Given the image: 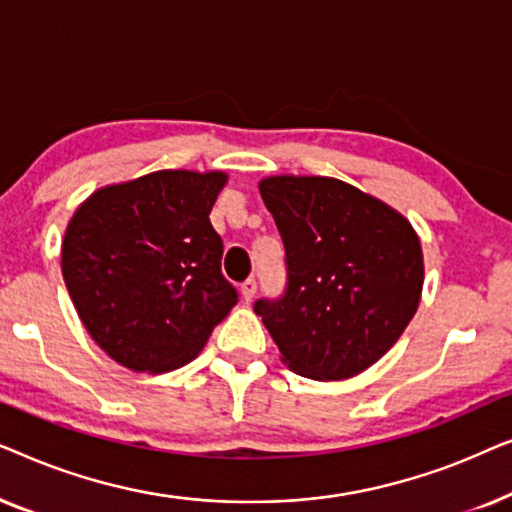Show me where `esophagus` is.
<instances>
[{"mask_svg":"<svg viewBox=\"0 0 512 512\" xmlns=\"http://www.w3.org/2000/svg\"><path fill=\"white\" fill-rule=\"evenodd\" d=\"M240 291H242V298L247 300V303H251V300H254V296H256V279L249 277L247 282H242Z\"/></svg>","mask_w":512,"mask_h":512,"instance_id":"obj_1","label":"esophagus"}]
</instances>
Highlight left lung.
I'll use <instances>...</instances> for the list:
<instances>
[{
	"instance_id": "left-lung-1",
	"label": "left lung",
	"mask_w": 512,
	"mask_h": 512,
	"mask_svg": "<svg viewBox=\"0 0 512 512\" xmlns=\"http://www.w3.org/2000/svg\"><path fill=\"white\" fill-rule=\"evenodd\" d=\"M286 249L289 284L254 310L293 373L349 380L380 361L415 317L422 242L401 212L333 177L258 184Z\"/></svg>"
}]
</instances>
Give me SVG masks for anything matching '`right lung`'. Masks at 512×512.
Instances as JSON below:
<instances>
[{"instance_id": "obj_1", "label": "right lung", "mask_w": 512, "mask_h": 512, "mask_svg": "<svg viewBox=\"0 0 512 512\" xmlns=\"http://www.w3.org/2000/svg\"><path fill=\"white\" fill-rule=\"evenodd\" d=\"M228 174L158 170L76 207L62 277L97 347L135 373H170L202 352L237 303L209 221Z\"/></svg>"}]
</instances>
